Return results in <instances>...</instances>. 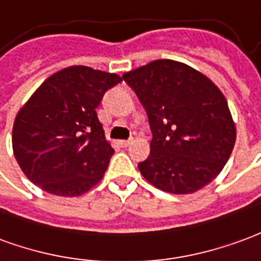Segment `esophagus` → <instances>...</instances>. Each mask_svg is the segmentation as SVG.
<instances>
[{"mask_svg": "<svg viewBox=\"0 0 261 261\" xmlns=\"http://www.w3.org/2000/svg\"><path fill=\"white\" fill-rule=\"evenodd\" d=\"M130 142H132L130 139H128V140H119V144H121V147H128Z\"/></svg>", "mask_w": 261, "mask_h": 261, "instance_id": "obj_1", "label": "esophagus"}]
</instances>
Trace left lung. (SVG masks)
Returning a JSON list of instances; mask_svg holds the SVG:
<instances>
[{
	"mask_svg": "<svg viewBox=\"0 0 261 261\" xmlns=\"http://www.w3.org/2000/svg\"><path fill=\"white\" fill-rule=\"evenodd\" d=\"M136 93L153 139L139 163L151 185L186 195L221 172L235 144V125L220 89L191 66L157 60L122 76Z\"/></svg>",
	"mask_w": 261,
	"mask_h": 261,
	"instance_id": "left-lung-1",
	"label": "left lung"
}]
</instances>
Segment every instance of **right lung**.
<instances>
[{
    "label": "right lung",
    "instance_id": "1",
    "mask_svg": "<svg viewBox=\"0 0 261 261\" xmlns=\"http://www.w3.org/2000/svg\"><path fill=\"white\" fill-rule=\"evenodd\" d=\"M122 79L89 66L50 76L15 118V159L34 185L57 196H79L100 182L114 154L96 108Z\"/></svg>",
    "mask_w": 261,
    "mask_h": 261
}]
</instances>
